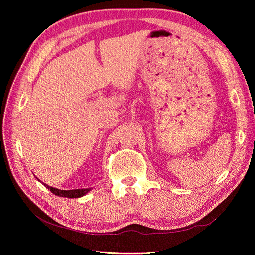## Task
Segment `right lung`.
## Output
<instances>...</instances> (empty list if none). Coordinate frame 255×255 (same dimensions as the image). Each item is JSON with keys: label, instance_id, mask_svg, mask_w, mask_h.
Here are the masks:
<instances>
[{"label": "right lung", "instance_id": "1", "mask_svg": "<svg viewBox=\"0 0 255 255\" xmlns=\"http://www.w3.org/2000/svg\"><path fill=\"white\" fill-rule=\"evenodd\" d=\"M39 181V180H38ZM41 182V181H40ZM42 183V182H41ZM45 187H47L48 189H50V191H52L54 195L56 196H59V197H65V198H80V197H83L84 195H86L87 192L90 190L89 189H71V190H60V189H57V188H53L51 186H49V185L42 183Z\"/></svg>", "mask_w": 255, "mask_h": 255}]
</instances>
